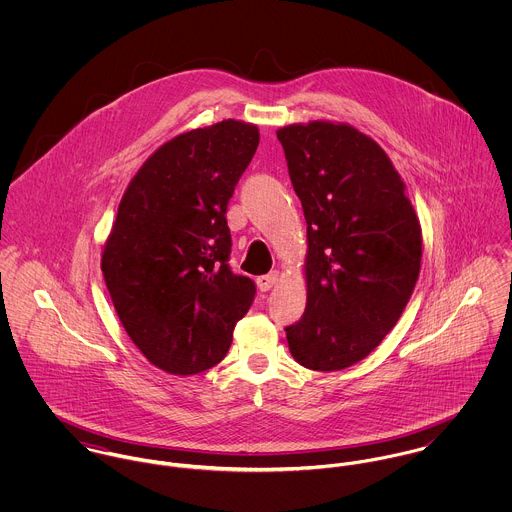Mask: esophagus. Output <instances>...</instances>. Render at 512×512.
Returning <instances> with one entry per match:
<instances>
[{
  "instance_id": "34e87169",
  "label": "esophagus",
  "mask_w": 512,
  "mask_h": 512,
  "mask_svg": "<svg viewBox=\"0 0 512 512\" xmlns=\"http://www.w3.org/2000/svg\"><path fill=\"white\" fill-rule=\"evenodd\" d=\"M276 282H278V272H276V270H274V272H270V274H264V276H258V278H256V284H258L260 292H268V290H272Z\"/></svg>"
}]
</instances>
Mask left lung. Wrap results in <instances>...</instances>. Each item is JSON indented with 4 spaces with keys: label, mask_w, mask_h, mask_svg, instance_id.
Segmentation results:
<instances>
[{
    "label": "left lung",
    "mask_w": 512,
    "mask_h": 512,
    "mask_svg": "<svg viewBox=\"0 0 512 512\" xmlns=\"http://www.w3.org/2000/svg\"><path fill=\"white\" fill-rule=\"evenodd\" d=\"M307 222V307L286 327L311 370L363 361L400 319L420 274L422 230L376 142L347 124L278 132Z\"/></svg>",
    "instance_id": "8db88e82"
}]
</instances>
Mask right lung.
Here are the masks:
<instances>
[{
  "label": "right lung",
  "mask_w": 512,
  "mask_h": 512,
  "mask_svg": "<svg viewBox=\"0 0 512 512\" xmlns=\"http://www.w3.org/2000/svg\"><path fill=\"white\" fill-rule=\"evenodd\" d=\"M260 142L224 120L159 147L126 189L102 274L130 339L173 374L217 365L256 286L230 270L226 207Z\"/></svg>",
  "instance_id": "obj_1"
}]
</instances>
